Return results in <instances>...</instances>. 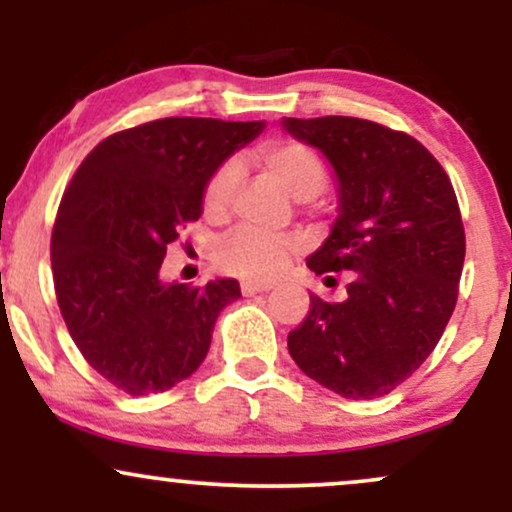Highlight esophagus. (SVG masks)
Returning <instances> with one entry per match:
<instances>
[{
	"instance_id": "1",
	"label": "esophagus",
	"mask_w": 512,
	"mask_h": 512,
	"mask_svg": "<svg viewBox=\"0 0 512 512\" xmlns=\"http://www.w3.org/2000/svg\"><path fill=\"white\" fill-rule=\"evenodd\" d=\"M272 281H260V279H248L240 284V291H243V296H252V293H262V291H269L272 289Z\"/></svg>"
}]
</instances>
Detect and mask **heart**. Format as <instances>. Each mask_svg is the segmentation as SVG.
<instances>
[{
	"label": "heart",
	"instance_id": "b5f03b06",
	"mask_svg": "<svg viewBox=\"0 0 512 512\" xmlns=\"http://www.w3.org/2000/svg\"><path fill=\"white\" fill-rule=\"evenodd\" d=\"M257 161L267 168V173L296 199H310L320 195L325 187L327 173L315 151L298 142H274L257 151ZM238 170L231 163L221 166L211 175L204 187V209L209 214H221L231 202L236 190ZM296 248L291 238L272 236L257 228H236L221 238L216 248V260L226 272L272 276L284 267L289 255Z\"/></svg>",
	"mask_w": 512,
	"mask_h": 512
}]
</instances>
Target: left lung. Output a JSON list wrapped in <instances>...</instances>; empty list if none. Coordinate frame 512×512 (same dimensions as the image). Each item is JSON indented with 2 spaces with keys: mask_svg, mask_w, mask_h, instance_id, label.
<instances>
[{
  "mask_svg": "<svg viewBox=\"0 0 512 512\" xmlns=\"http://www.w3.org/2000/svg\"><path fill=\"white\" fill-rule=\"evenodd\" d=\"M281 127L337 178V221L308 267L349 272L344 301L310 296L289 354L337 395L383 397L431 356L455 310L464 228L452 182L424 144L378 122L284 117Z\"/></svg>",
  "mask_w": 512,
  "mask_h": 512,
  "instance_id": "8db88e82",
  "label": "left lung"
}]
</instances>
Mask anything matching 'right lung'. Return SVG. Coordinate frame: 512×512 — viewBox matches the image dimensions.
<instances>
[{"label":"right lung","mask_w":512,"mask_h":512,"mask_svg":"<svg viewBox=\"0 0 512 512\" xmlns=\"http://www.w3.org/2000/svg\"><path fill=\"white\" fill-rule=\"evenodd\" d=\"M264 122L163 117L103 139L64 192L50 260L57 303L93 370L127 395H156L207 358L236 279H161L168 243L202 216L204 187Z\"/></svg>","instance_id":"right-lung-1"}]
</instances>
